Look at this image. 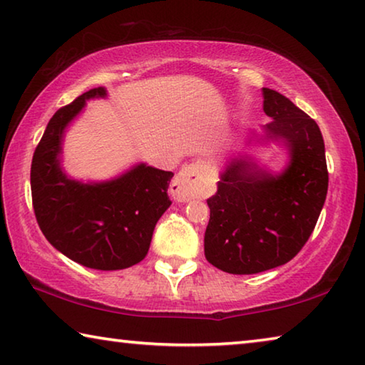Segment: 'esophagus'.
<instances>
[{
	"mask_svg": "<svg viewBox=\"0 0 365 365\" xmlns=\"http://www.w3.org/2000/svg\"><path fill=\"white\" fill-rule=\"evenodd\" d=\"M206 188V170L201 160L191 163L178 172L170 185V193L177 201H190L201 196Z\"/></svg>",
	"mask_w": 365,
	"mask_h": 365,
	"instance_id": "1",
	"label": "esophagus"
}]
</instances>
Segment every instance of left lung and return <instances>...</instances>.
I'll return each mask as SVG.
<instances>
[{"instance_id": "left-lung-1", "label": "left lung", "mask_w": 365, "mask_h": 365, "mask_svg": "<svg viewBox=\"0 0 365 365\" xmlns=\"http://www.w3.org/2000/svg\"><path fill=\"white\" fill-rule=\"evenodd\" d=\"M264 128L289 148V165L280 175L255 163L233 160L207 200L211 219L205 255L214 267L250 275L287 264L311 237L322 211L329 170L316 120L270 88H262Z\"/></svg>"}]
</instances>
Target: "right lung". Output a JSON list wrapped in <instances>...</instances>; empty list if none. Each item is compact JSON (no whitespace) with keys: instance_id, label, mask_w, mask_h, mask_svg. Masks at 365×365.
Here are the masks:
<instances>
[{"instance_id":"right-lung-1","label":"right lung","mask_w":365,"mask_h":365,"mask_svg":"<svg viewBox=\"0 0 365 365\" xmlns=\"http://www.w3.org/2000/svg\"><path fill=\"white\" fill-rule=\"evenodd\" d=\"M95 96H106V90L85 91L48 122L30 169L32 202L43 235L58 251L85 267L119 270L145 259L156 222L172 205L174 174L140 164L104 183L67 178L59 165L64 128Z\"/></svg>"}]
</instances>
